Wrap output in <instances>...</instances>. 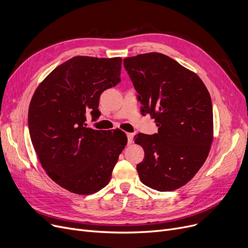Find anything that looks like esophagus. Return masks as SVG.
<instances>
[{"label":"esophagus","mask_w":248,"mask_h":248,"mask_svg":"<svg viewBox=\"0 0 248 248\" xmlns=\"http://www.w3.org/2000/svg\"><path fill=\"white\" fill-rule=\"evenodd\" d=\"M126 137H127V142H128V145H131L132 142H133V140H134V134L127 133V134H126Z\"/></svg>","instance_id":"obj_1"}]
</instances>
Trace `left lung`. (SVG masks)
Returning <instances> with one entry per match:
<instances>
[{
	"instance_id": "left-lung-1",
	"label": "left lung",
	"mask_w": 248,
	"mask_h": 248,
	"mask_svg": "<svg viewBox=\"0 0 248 248\" xmlns=\"http://www.w3.org/2000/svg\"><path fill=\"white\" fill-rule=\"evenodd\" d=\"M142 115L155 119L158 134H138L145 158L137 165L142 184L160 192L187 184L205 163L213 140V109L199 76L162 53L124 59Z\"/></svg>"
}]
</instances>
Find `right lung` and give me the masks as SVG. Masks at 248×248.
Instances as JSON below:
<instances>
[{"label":"right lung","instance_id":"obj_1","mask_svg":"<svg viewBox=\"0 0 248 248\" xmlns=\"http://www.w3.org/2000/svg\"><path fill=\"white\" fill-rule=\"evenodd\" d=\"M122 58L76 56L40 83L28 111L33 147L47 175L72 193L89 195L106 187L127 139L121 129L96 131L99 97L121 82Z\"/></svg>","mask_w":248,"mask_h":248}]
</instances>
